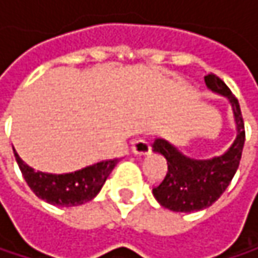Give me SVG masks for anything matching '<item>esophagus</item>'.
Returning a JSON list of instances; mask_svg holds the SVG:
<instances>
[{
	"label": "esophagus",
	"instance_id": "34e87169",
	"mask_svg": "<svg viewBox=\"0 0 258 258\" xmlns=\"http://www.w3.org/2000/svg\"><path fill=\"white\" fill-rule=\"evenodd\" d=\"M131 149L136 155H146L151 152V145H149V142L139 139V140H134L131 143Z\"/></svg>",
	"mask_w": 258,
	"mask_h": 258
}]
</instances>
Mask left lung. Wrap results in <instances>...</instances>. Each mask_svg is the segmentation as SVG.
I'll return each mask as SVG.
<instances>
[{
    "mask_svg": "<svg viewBox=\"0 0 258 258\" xmlns=\"http://www.w3.org/2000/svg\"><path fill=\"white\" fill-rule=\"evenodd\" d=\"M205 82L211 91L229 98L234 113L237 136L226 154L211 160L188 158L164 139L154 140V152H158L167 160V173L160 185L152 188V194L163 208L173 212H194L217 202L232 182L242 157L245 124L239 101L217 75L208 73Z\"/></svg>",
    "mask_w": 258,
    "mask_h": 258,
    "instance_id": "1",
    "label": "left lung"
}]
</instances>
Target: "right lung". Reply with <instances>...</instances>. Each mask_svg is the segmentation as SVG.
Here are the masks:
<instances>
[{
	"mask_svg": "<svg viewBox=\"0 0 258 258\" xmlns=\"http://www.w3.org/2000/svg\"><path fill=\"white\" fill-rule=\"evenodd\" d=\"M19 169L28 186L41 200L55 206H79L92 200L109 178L110 172L118 163V158L100 161L82 170L66 175H52L35 172L26 166L21 157L15 152Z\"/></svg>",
	"mask_w": 258,
	"mask_h": 258,
	"instance_id": "obj_1",
	"label": "right lung"
}]
</instances>
